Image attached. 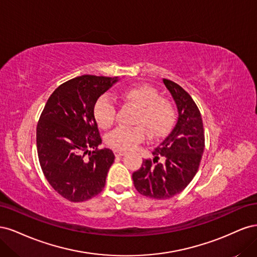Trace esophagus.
<instances>
[{
	"mask_svg": "<svg viewBox=\"0 0 257 257\" xmlns=\"http://www.w3.org/2000/svg\"><path fill=\"white\" fill-rule=\"evenodd\" d=\"M125 153H126L125 151H122V150H114V155H115V157H118V158L123 157V155Z\"/></svg>",
	"mask_w": 257,
	"mask_h": 257,
	"instance_id": "1",
	"label": "esophagus"
}]
</instances>
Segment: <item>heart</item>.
<instances>
[{
	"instance_id": "heart-1",
	"label": "heart",
	"mask_w": 257,
	"mask_h": 257,
	"mask_svg": "<svg viewBox=\"0 0 257 257\" xmlns=\"http://www.w3.org/2000/svg\"><path fill=\"white\" fill-rule=\"evenodd\" d=\"M124 103L137 108L134 124L137 126H119L107 135L108 146L115 150H128L143 142L147 132L151 137L164 135L173 125L175 108L168 99L160 97L158 91L150 85L139 84L121 91ZM94 116L103 128L111 126L116 116V107L110 97L100 96L94 105Z\"/></svg>"
}]
</instances>
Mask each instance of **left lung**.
Returning a JSON list of instances; mask_svg holds the SVG:
<instances>
[{
	"label": "left lung",
	"instance_id": "8db88e82",
	"mask_svg": "<svg viewBox=\"0 0 257 257\" xmlns=\"http://www.w3.org/2000/svg\"><path fill=\"white\" fill-rule=\"evenodd\" d=\"M163 82L175 100L178 120L152 152L153 161L145 160L132 176L136 190L154 199L172 198L189 185L205 148L203 120L195 102L176 82L168 79Z\"/></svg>",
	"mask_w": 257,
	"mask_h": 257
}]
</instances>
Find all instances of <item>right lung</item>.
Wrapping results in <instances>:
<instances>
[{
	"label": "right lung",
	"instance_id": "1",
	"mask_svg": "<svg viewBox=\"0 0 257 257\" xmlns=\"http://www.w3.org/2000/svg\"><path fill=\"white\" fill-rule=\"evenodd\" d=\"M118 81V77L82 75L62 83L48 98L37 123L43 173L61 196L74 203L102 192L114 161L110 149H97L102 138L93 110L98 97Z\"/></svg>",
	"mask_w": 257,
	"mask_h": 257
}]
</instances>
